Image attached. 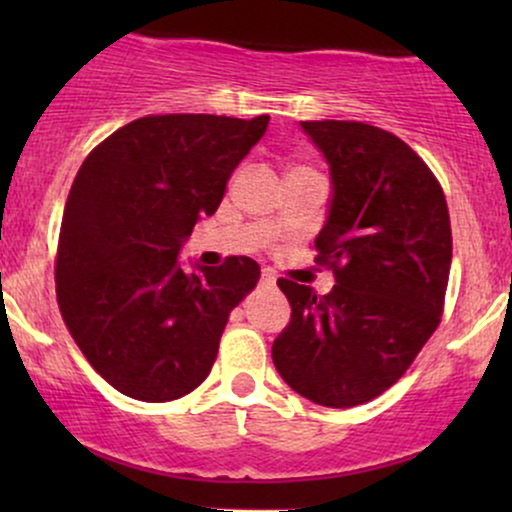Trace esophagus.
<instances>
[{
	"mask_svg": "<svg viewBox=\"0 0 512 512\" xmlns=\"http://www.w3.org/2000/svg\"><path fill=\"white\" fill-rule=\"evenodd\" d=\"M260 284H262V286H267V289H272V286L276 284V276H274L272 272H262V276H260Z\"/></svg>",
	"mask_w": 512,
	"mask_h": 512,
	"instance_id": "esophagus-1",
	"label": "esophagus"
}]
</instances>
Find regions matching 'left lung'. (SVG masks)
<instances>
[{
  "label": "left lung",
  "mask_w": 512,
  "mask_h": 512,
  "mask_svg": "<svg viewBox=\"0 0 512 512\" xmlns=\"http://www.w3.org/2000/svg\"><path fill=\"white\" fill-rule=\"evenodd\" d=\"M332 170V207L315 240L334 274L320 296L279 279L291 320L272 358L291 390L332 409L370 402L407 373L440 325L452 262L443 187L421 156L354 120L303 122Z\"/></svg>",
  "instance_id": "obj_1"
}]
</instances>
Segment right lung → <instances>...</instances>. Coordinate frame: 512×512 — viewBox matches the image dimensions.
Listing matches in <instances>:
<instances>
[{"mask_svg":"<svg viewBox=\"0 0 512 512\" xmlns=\"http://www.w3.org/2000/svg\"><path fill=\"white\" fill-rule=\"evenodd\" d=\"M269 115H146L103 139L72 182L57 243V303L76 346L122 395L170 402L207 380L228 313L260 264H178L199 216L262 139Z\"/></svg>","mask_w":512,"mask_h":512,"instance_id":"add662e5","label":"right lung"}]
</instances>
